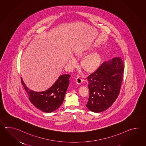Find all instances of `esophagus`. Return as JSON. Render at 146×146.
Segmentation results:
<instances>
[{
	"mask_svg": "<svg viewBox=\"0 0 146 146\" xmlns=\"http://www.w3.org/2000/svg\"><path fill=\"white\" fill-rule=\"evenodd\" d=\"M76 82L78 84H82V82H83L82 79L80 76H78L76 78Z\"/></svg>",
	"mask_w": 146,
	"mask_h": 146,
	"instance_id": "1",
	"label": "esophagus"
}]
</instances>
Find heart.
Here are the masks:
<instances>
[{
    "mask_svg": "<svg viewBox=\"0 0 146 146\" xmlns=\"http://www.w3.org/2000/svg\"><path fill=\"white\" fill-rule=\"evenodd\" d=\"M86 54L84 50L78 51L75 53L77 57H81ZM68 64L70 67H74L77 65V60L73 57H69ZM100 62V56L97 52H93L84 57L82 62V66L87 72H92L96 70L99 65Z\"/></svg>",
    "mask_w": 146,
    "mask_h": 146,
    "instance_id": "1",
    "label": "heart"
}]
</instances>
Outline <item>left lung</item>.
Returning <instances> with one entry per match:
<instances>
[{
  "label": "left lung",
  "instance_id": "left-lung-1",
  "mask_svg": "<svg viewBox=\"0 0 146 146\" xmlns=\"http://www.w3.org/2000/svg\"><path fill=\"white\" fill-rule=\"evenodd\" d=\"M124 62L116 57L103 62L96 72L87 77L90 93L86 106L91 111L103 112L117 98L124 74Z\"/></svg>",
  "mask_w": 146,
  "mask_h": 146
}]
</instances>
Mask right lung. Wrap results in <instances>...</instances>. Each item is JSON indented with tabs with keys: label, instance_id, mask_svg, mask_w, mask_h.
<instances>
[{
	"label": "right lung",
	"instance_id": "add662e5",
	"mask_svg": "<svg viewBox=\"0 0 146 146\" xmlns=\"http://www.w3.org/2000/svg\"><path fill=\"white\" fill-rule=\"evenodd\" d=\"M70 77V74L61 75L48 90L40 92L29 90L25 85L22 78L21 80L32 104L43 112L50 113L59 108L62 104L68 87Z\"/></svg>",
	"mask_w": 146,
	"mask_h": 146
}]
</instances>
